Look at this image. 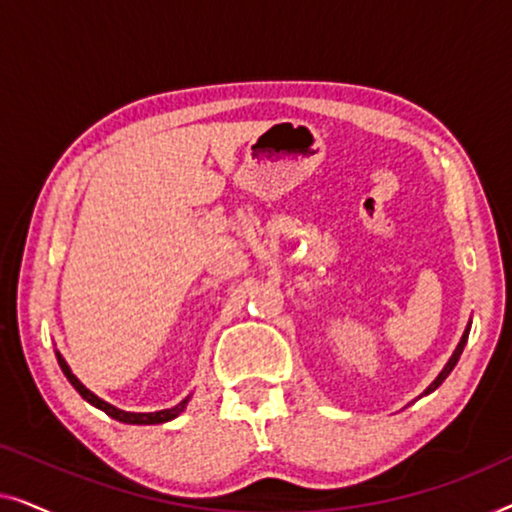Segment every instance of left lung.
Segmentation results:
<instances>
[{
    "label": "left lung",
    "instance_id": "obj_1",
    "mask_svg": "<svg viewBox=\"0 0 512 512\" xmlns=\"http://www.w3.org/2000/svg\"><path fill=\"white\" fill-rule=\"evenodd\" d=\"M466 338H468V331L464 333V338H461V342H459V347H457V349H454L452 359H450V361H447V366L443 368V373H440V375L436 377V380H433V384H431V387H429V389H426V394H429V391H433V389H438V387H440V384H443V380H445V377L452 373V368H454V366H457V361H459V356H461V352H464Z\"/></svg>",
    "mask_w": 512,
    "mask_h": 512
}]
</instances>
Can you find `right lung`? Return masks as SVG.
I'll return each instance as SVG.
<instances>
[{
	"label": "right lung",
	"mask_w": 512,
	"mask_h": 512,
	"mask_svg": "<svg viewBox=\"0 0 512 512\" xmlns=\"http://www.w3.org/2000/svg\"><path fill=\"white\" fill-rule=\"evenodd\" d=\"M58 363H60L62 373L67 375V380L72 382V387L79 391V394L86 398L90 405H95V408H100L102 412H107L109 417H114V419H118V422H123V424H163V422H170V419L177 417L179 412H184L186 403H188V398H184V401H181L179 405H174V408L158 410V412H125V410H118V408H114V405H109L107 401H102V398H97L93 391H88L86 387H83V384L76 380V375L72 373V370H69V366H67L65 359H62L60 354H58Z\"/></svg>",
	"instance_id": "add662e5"
}]
</instances>
